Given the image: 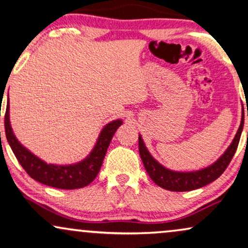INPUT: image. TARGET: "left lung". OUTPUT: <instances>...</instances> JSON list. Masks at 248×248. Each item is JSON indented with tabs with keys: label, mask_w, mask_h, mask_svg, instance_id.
<instances>
[{
	"label": "left lung",
	"mask_w": 248,
	"mask_h": 248,
	"mask_svg": "<svg viewBox=\"0 0 248 248\" xmlns=\"http://www.w3.org/2000/svg\"><path fill=\"white\" fill-rule=\"evenodd\" d=\"M248 116V111H247ZM244 128V109L241 113L240 126L238 128L231 144L224 151V154L220 156L216 162L210 164L207 168L196 171H174L170 170L162 165L157 159H155L153 155L149 153L148 148L145 147V143L143 141L141 134L139 135V150L140 156L147 170L149 177L153 179V181L164 189L172 190V192H188V190L198 189L205 185L213 183L217 178L225 171L228 165L231 162L232 157L235 154L239 140L243 133Z\"/></svg>",
	"instance_id": "left-lung-1"
}]
</instances>
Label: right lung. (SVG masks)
I'll use <instances>...</instances> for the list:
<instances>
[{"mask_svg": "<svg viewBox=\"0 0 248 248\" xmlns=\"http://www.w3.org/2000/svg\"><path fill=\"white\" fill-rule=\"evenodd\" d=\"M9 109L10 107H9L8 98L4 115L5 136L19 164L32 179L47 186L60 189L82 188L94 180L101 168L113 135L115 134L116 129L124 124L122 119H116L105 124L98 136L93 149L84 159L74 164L58 165V164H47L45 160L32 154L17 140L11 128Z\"/></svg>", "mask_w": 248, "mask_h": 248, "instance_id": "1", "label": "right lung"}]
</instances>
